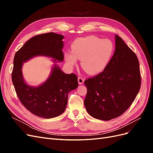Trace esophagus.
I'll use <instances>...</instances> for the list:
<instances>
[{"label": "esophagus", "instance_id": "esophagus-1", "mask_svg": "<svg viewBox=\"0 0 153 153\" xmlns=\"http://www.w3.org/2000/svg\"><path fill=\"white\" fill-rule=\"evenodd\" d=\"M78 84H80V85H82V84H84V78H83L82 77L79 76V77L78 78Z\"/></svg>", "mask_w": 153, "mask_h": 153}]
</instances>
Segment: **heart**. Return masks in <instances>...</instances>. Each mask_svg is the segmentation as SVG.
<instances>
[{
	"instance_id": "b5f03b06",
	"label": "heart",
	"mask_w": 153,
	"mask_h": 153,
	"mask_svg": "<svg viewBox=\"0 0 153 153\" xmlns=\"http://www.w3.org/2000/svg\"><path fill=\"white\" fill-rule=\"evenodd\" d=\"M71 50V53L64 54L68 65L73 67L76 64V59H80L82 68L90 75H96L108 65L114 55V45L108 39L89 36L74 41Z\"/></svg>"
}]
</instances>
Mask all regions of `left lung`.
Wrapping results in <instances>:
<instances>
[{
	"instance_id": "obj_1",
	"label": "left lung",
	"mask_w": 153,
	"mask_h": 153,
	"mask_svg": "<svg viewBox=\"0 0 153 153\" xmlns=\"http://www.w3.org/2000/svg\"><path fill=\"white\" fill-rule=\"evenodd\" d=\"M115 50L108 65L84 82L87 112L94 118L109 121L124 114L139 92L141 76L136 54L115 35Z\"/></svg>"
}]
</instances>
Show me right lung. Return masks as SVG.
I'll return each instance as SVG.
<instances>
[{"mask_svg":"<svg viewBox=\"0 0 153 153\" xmlns=\"http://www.w3.org/2000/svg\"><path fill=\"white\" fill-rule=\"evenodd\" d=\"M64 36L53 32L37 35L29 39L16 52L13 61L12 82L20 102L37 116L50 119L62 114L68 103L69 92L78 87V77L74 73H64L54 65L50 76L38 87L27 85L22 75L23 62L38 55L62 61Z\"/></svg>","mask_w":153,"mask_h":153,"instance_id":"obj_1","label":"right lung"}]
</instances>
